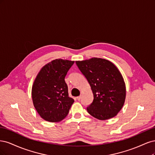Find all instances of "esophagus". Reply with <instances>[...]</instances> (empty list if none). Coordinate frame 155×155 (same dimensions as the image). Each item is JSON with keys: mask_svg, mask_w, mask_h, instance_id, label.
<instances>
[{"mask_svg": "<svg viewBox=\"0 0 155 155\" xmlns=\"http://www.w3.org/2000/svg\"><path fill=\"white\" fill-rule=\"evenodd\" d=\"M81 98V96H78V97H77V100H78V101H80Z\"/></svg>", "mask_w": 155, "mask_h": 155, "instance_id": "34e87169", "label": "esophagus"}]
</instances>
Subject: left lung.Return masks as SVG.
<instances>
[{"instance_id": "8db88e82", "label": "left lung", "mask_w": 155, "mask_h": 155, "mask_svg": "<svg viewBox=\"0 0 155 155\" xmlns=\"http://www.w3.org/2000/svg\"><path fill=\"white\" fill-rule=\"evenodd\" d=\"M76 63L94 95L87 108L88 113L101 120L113 118L122 108L126 94L124 78L118 68L109 61L97 58Z\"/></svg>"}]
</instances>
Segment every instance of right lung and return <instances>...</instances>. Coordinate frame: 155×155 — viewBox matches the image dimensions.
Here are the masks:
<instances>
[{
  "mask_svg": "<svg viewBox=\"0 0 155 155\" xmlns=\"http://www.w3.org/2000/svg\"><path fill=\"white\" fill-rule=\"evenodd\" d=\"M74 61L55 59L42 68L32 87L31 96L42 118L57 122L68 114L74 100L69 97L65 76Z\"/></svg>",
  "mask_w": 155,
  "mask_h": 155,
  "instance_id": "right-lung-1",
  "label": "right lung"
}]
</instances>
